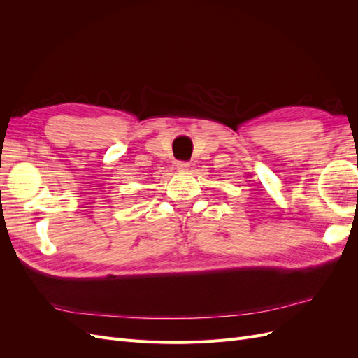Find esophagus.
<instances>
[{
	"label": "esophagus",
	"mask_w": 358,
	"mask_h": 358,
	"mask_svg": "<svg viewBox=\"0 0 358 358\" xmlns=\"http://www.w3.org/2000/svg\"><path fill=\"white\" fill-rule=\"evenodd\" d=\"M176 169H178V171H180V173H185V171L189 170V162H187V161H179V162H176Z\"/></svg>",
	"instance_id": "34e87169"
}]
</instances>
